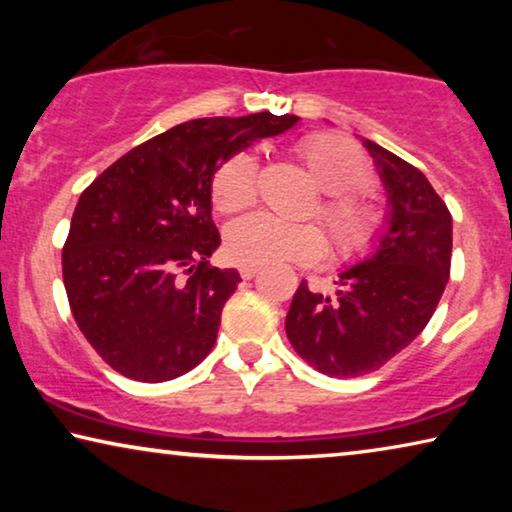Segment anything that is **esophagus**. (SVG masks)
Segmentation results:
<instances>
[{
    "label": "esophagus",
    "instance_id": "esophagus-1",
    "mask_svg": "<svg viewBox=\"0 0 512 512\" xmlns=\"http://www.w3.org/2000/svg\"><path fill=\"white\" fill-rule=\"evenodd\" d=\"M258 265H240V277L242 279H251V277H256L258 275Z\"/></svg>",
    "mask_w": 512,
    "mask_h": 512
}]
</instances>
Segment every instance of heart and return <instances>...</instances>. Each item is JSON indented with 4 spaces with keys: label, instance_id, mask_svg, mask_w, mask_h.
Masks as SVG:
<instances>
[{
    "label": "heart",
    "instance_id": "heart-1",
    "mask_svg": "<svg viewBox=\"0 0 512 512\" xmlns=\"http://www.w3.org/2000/svg\"><path fill=\"white\" fill-rule=\"evenodd\" d=\"M296 151L324 191L317 216L331 235L335 256L347 261L366 256L382 233L380 209L356 188L368 179V158L354 142L333 132L300 139ZM256 193L258 163L251 153L237 151L214 170L216 212H244L254 205ZM226 251L244 265H307L326 254V237L314 223H286L268 214H254L228 228Z\"/></svg>",
    "mask_w": 512,
    "mask_h": 512
}]
</instances>
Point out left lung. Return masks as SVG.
Masks as SVG:
<instances>
[{"label":"left lung","mask_w":512,"mask_h":512,"mask_svg":"<svg viewBox=\"0 0 512 512\" xmlns=\"http://www.w3.org/2000/svg\"><path fill=\"white\" fill-rule=\"evenodd\" d=\"M363 146L389 195L380 244L340 272L335 296L303 279L286 314L293 349L328 377H359L394 359L429 324L450 279V209L417 167L370 139Z\"/></svg>","instance_id":"1"}]
</instances>
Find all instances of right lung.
Returning a JSON list of instances; mask_svg holds the SVG:
<instances>
[{"label":"right lung","instance_id":"obj_1","mask_svg":"<svg viewBox=\"0 0 512 512\" xmlns=\"http://www.w3.org/2000/svg\"><path fill=\"white\" fill-rule=\"evenodd\" d=\"M270 111L174 125L109 165L76 202L62 279L81 333L116 373L165 382L212 352L237 270L207 258L214 170L296 125Z\"/></svg>","mask_w":512,"mask_h":512}]
</instances>
